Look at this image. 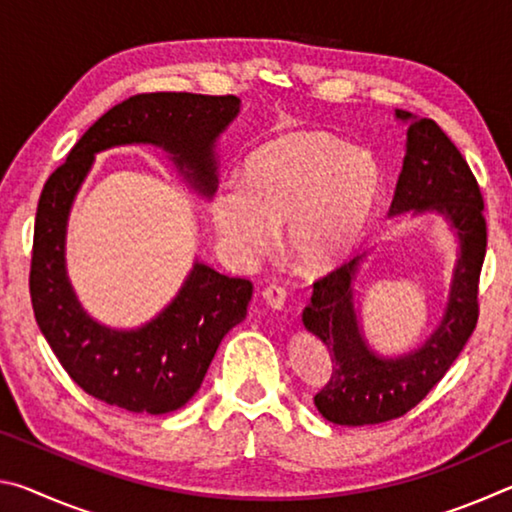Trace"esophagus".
I'll return each mask as SVG.
<instances>
[{"label":"esophagus","instance_id":"obj_1","mask_svg":"<svg viewBox=\"0 0 512 512\" xmlns=\"http://www.w3.org/2000/svg\"><path fill=\"white\" fill-rule=\"evenodd\" d=\"M264 300L268 307L280 311V309H284V305H287V291H284L282 287H277V284H271V287H266V291H264Z\"/></svg>","mask_w":512,"mask_h":512}]
</instances>
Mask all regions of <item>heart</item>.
Returning <instances> with one entry per match:
<instances>
[{
    "instance_id": "heart-1",
    "label": "heart",
    "mask_w": 512,
    "mask_h": 512,
    "mask_svg": "<svg viewBox=\"0 0 512 512\" xmlns=\"http://www.w3.org/2000/svg\"><path fill=\"white\" fill-rule=\"evenodd\" d=\"M379 196L381 171L368 151L325 131H291L250 151L241 185H223L210 212L237 262L262 255L282 225L284 255L320 275L352 257Z\"/></svg>"
}]
</instances>
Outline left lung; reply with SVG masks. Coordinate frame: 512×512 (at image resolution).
I'll use <instances>...</instances> for the list:
<instances>
[{"instance_id": "8db88e82", "label": "left lung", "mask_w": 512, "mask_h": 512, "mask_svg": "<svg viewBox=\"0 0 512 512\" xmlns=\"http://www.w3.org/2000/svg\"><path fill=\"white\" fill-rule=\"evenodd\" d=\"M395 117L406 121L409 131L391 216L443 214L458 237V259L443 320L418 350L400 357H379L361 332L354 282L366 255L314 282L302 323L332 354V375L314 404L325 420L348 427L395 420L411 411L445 377L479 320V275L488 246L479 183L436 121L404 110H395Z\"/></svg>"}]
</instances>
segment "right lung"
Listing matches in <instances>:
<instances>
[{
  "instance_id": "right-lung-1",
  "label": "right lung",
  "mask_w": 512,
  "mask_h": 512,
  "mask_svg": "<svg viewBox=\"0 0 512 512\" xmlns=\"http://www.w3.org/2000/svg\"><path fill=\"white\" fill-rule=\"evenodd\" d=\"M239 106L232 94H135L94 121L42 187L29 275L33 314L60 366L101 402L151 415L185 406L201 388L223 336L246 318L253 284L196 259L176 298L146 325L112 329L97 323L81 307L65 266L76 192L99 151L153 144L171 155L192 189L212 198L214 146Z\"/></svg>"
}]
</instances>
